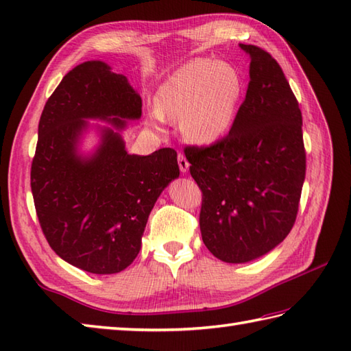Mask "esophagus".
I'll list each match as a JSON object with an SVG mask.
<instances>
[{
    "mask_svg": "<svg viewBox=\"0 0 351 351\" xmlns=\"http://www.w3.org/2000/svg\"><path fill=\"white\" fill-rule=\"evenodd\" d=\"M178 164H180V170L182 171V173H185V171H189V167H190V162L189 160L185 158L184 154H178Z\"/></svg>",
    "mask_w": 351,
    "mask_h": 351,
    "instance_id": "34e87169",
    "label": "esophagus"
}]
</instances>
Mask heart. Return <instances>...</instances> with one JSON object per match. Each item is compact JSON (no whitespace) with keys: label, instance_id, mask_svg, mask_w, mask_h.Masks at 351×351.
I'll return each mask as SVG.
<instances>
[{"label":"heart","instance_id":"heart-1","mask_svg":"<svg viewBox=\"0 0 351 351\" xmlns=\"http://www.w3.org/2000/svg\"><path fill=\"white\" fill-rule=\"evenodd\" d=\"M244 90L241 73L213 58H195L166 80L155 96L161 121L181 122L182 132L206 145L229 131Z\"/></svg>","mask_w":351,"mask_h":351}]
</instances>
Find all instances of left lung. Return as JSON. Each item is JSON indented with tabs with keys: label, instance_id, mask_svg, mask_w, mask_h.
Returning a JSON list of instances; mask_svg holds the SVG:
<instances>
[{
	"label": "left lung",
	"instance_id": "obj_1",
	"mask_svg": "<svg viewBox=\"0 0 351 351\" xmlns=\"http://www.w3.org/2000/svg\"><path fill=\"white\" fill-rule=\"evenodd\" d=\"M250 56V81L228 136L184 149L202 190L199 225L215 258L241 264L274 249L293 229L306 173L302 111L279 63Z\"/></svg>",
	"mask_w": 351,
	"mask_h": 351
}]
</instances>
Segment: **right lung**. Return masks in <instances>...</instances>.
<instances>
[{
  "label": "right lung",
  "instance_id": "obj_1",
  "mask_svg": "<svg viewBox=\"0 0 351 351\" xmlns=\"http://www.w3.org/2000/svg\"><path fill=\"white\" fill-rule=\"evenodd\" d=\"M141 116V98L104 62L66 73L39 121L32 193L42 232L66 263L95 274L125 270L140 252L156 199L180 176L176 152L130 155L119 131ZM86 118L108 120L92 157L77 154Z\"/></svg>",
  "mask_w": 351,
  "mask_h": 351
}]
</instances>
